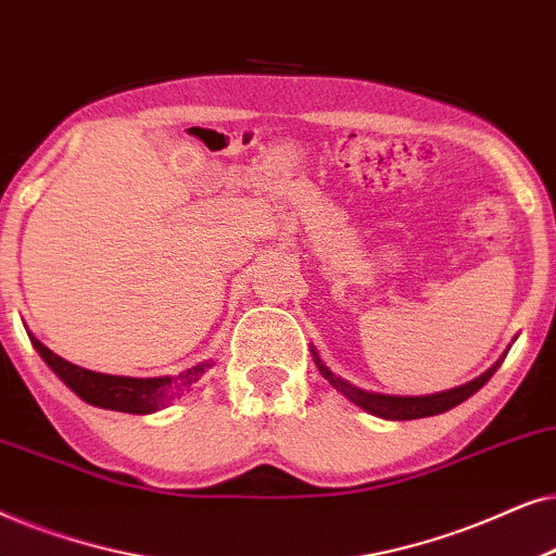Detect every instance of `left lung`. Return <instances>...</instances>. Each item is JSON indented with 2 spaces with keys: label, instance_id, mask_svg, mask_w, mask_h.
Masks as SVG:
<instances>
[{
  "label": "left lung",
  "instance_id": "8db88e82",
  "mask_svg": "<svg viewBox=\"0 0 556 556\" xmlns=\"http://www.w3.org/2000/svg\"><path fill=\"white\" fill-rule=\"evenodd\" d=\"M506 353H503L485 374H480L478 379L463 383V387H457V389L440 391V394H429V396H387V394H371V391H364V389L353 387V383H348L345 379H340V376L332 374L330 368L323 364V358L313 348L317 371H320L325 379L330 381V387H336L340 394L351 399L355 406H361V409H366L368 414H376V417H381V419H396V421L434 417V414H442V412L453 409V406H457V404H463L465 399H470L478 389H483L488 379L498 371V366L503 364V358H506Z\"/></svg>",
  "mask_w": 556,
  "mask_h": 556
}]
</instances>
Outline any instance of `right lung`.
I'll list each match as a JSON object with an SVG mask.
<instances>
[{
	"label": "right lung",
	"instance_id": "1",
	"mask_svg": "<svg viewBox=\"0 0 556 556\" xmlns=\"http://www.w3.org/2000/svg\"><path fill=\"white\" fill-rule=\"evenodd\" d=\"M27 336L35 351L40 353V358L53 368L58 379H61L71 391H76L86 404L127 414H152L162 409V406H167L173 399L185 394V391L213 366L211 361H205V364H198L188 368V371H182L177 379H173V376H157V379L109 376L71 364V361H65L58 353L50 351L48 345H42L29 330Z\"/></svg>",
	"mask_w": 556,
	"mask_h": 556
}]
</instances>
